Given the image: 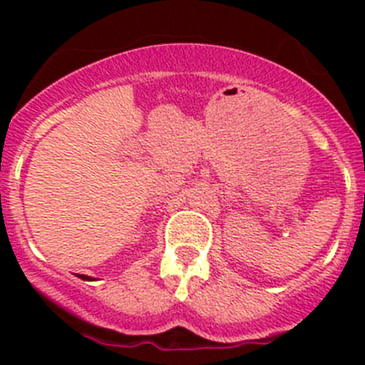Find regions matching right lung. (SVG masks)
<instances>
[{
    "label": "right lung",
    "instance_id": "1",
    "mask_svg": "<svg viewBox=\"0 0 365 365\" xmlns=\"http://www.w3.org/2000/svg\"><path fill=\"white\" fill-rule=\"evenodd\" d=\"M78 278H82V279H86V282H91V276H83V274H82V276H78Z\"/></svg>",
    "mask_w": 365,
    "mask_h": 365
}]
</instances>
